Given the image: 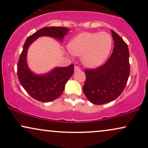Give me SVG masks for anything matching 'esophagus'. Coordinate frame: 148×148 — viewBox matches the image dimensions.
Here are the masks:
<instances>
[{"label": "esophagus", "instance_id": "34e87169", "mask_svg": "<svg viewBox=\"0 0 148 148\" xmlns=\"http://www.w3.org/2000/svg\"><path fill=\"white\" fill-rule=\"evenodd\" d=\"M74 70H75V71H79V70H80V67L78 66H77V65H75V66H74Z\"/></svg>", "mask_w": 148, "mask_h": 148}]
</instances>
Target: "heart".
<instances>
[{"label": "heart", "mask_w": 148, "mask_h": 148, "mask_svg": "<svg viewBox=\"0 0 148 148\" xmlns=\"http://www.w3.org/2000/svg\"><path fill=\"white\" fill-rule=\"evenodd\" d=\"M112 38L107 32L82 33L69 42V51L81 56L84 64L95 66L105 61L110 54Z\"/></svg>", "instance_id": "heart-1"}]
</instances>
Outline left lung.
I'll return each instance as SVG.
<instances>
[{"instance_id": "obj_1", "label": "left lung", "mask_w": 148, "mask_h": 148, "mask_svg": "<svg viewBox=\"0 0 148 148\" xmlns=\"http://www.w3.org/2000/svg\"><path fill=\"white\" fill-rule=\"evenodd\" d=\"M114 49L104 64L84 71V93L91 103L104 104L113 101L124 90L130 75L129 51L127 44L111 30Z\"/></svg>"}]
</instances>
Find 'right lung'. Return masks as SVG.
I'll return each instance as SVG.
<instances>
[{
  "label": "right lung",
  "instance_id": "1",
  "mask_svg": "<svg viewBox=\"0 0 148 148\" xmlns=\"http://www.w3.org/2000/svg\"><path fill=\"white\" fill-rule=\"evenodd\" d=\"M69 30L63 27H43L29 36L24 44L17 65L18 77L27 93L38 101L49 102L59 97L64 90L66 83L73 75L74 65L72 64L66 67H57L44 75L34 74L27 63L29 47L41 36H49L61 41Z\"/></svg>",
  "mask_w": 148,
  "mask_h": 148
}]
</instances>
